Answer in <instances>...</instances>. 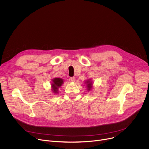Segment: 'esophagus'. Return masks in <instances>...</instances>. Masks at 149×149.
I'll return each mask as SVG.
<instances>
[{"mask_svg": "<svg viewBox=\"0 0 149 149\" xmlns=\"http://www.w3.org/2000/svg\"><path fill=\"white\" fill-rule=\"evenodd\" d=\"M69 81H70V82H75V77H70V78H69Z\"/></svg>", "mask_w": 149, "mask_h": 149, "instance_id": "esophagus-1", "label": "esophagus"}]
</instances>
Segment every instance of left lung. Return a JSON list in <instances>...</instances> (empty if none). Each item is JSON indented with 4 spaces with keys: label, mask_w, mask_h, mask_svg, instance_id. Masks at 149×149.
<instances>
[{
    "label": "left lung",
    "mask_w": 149,
    "mask_h": 149,
    "mask_svg": "<svg viewBox=\"0 0 149 149\" xmlns=\"http://www.w3.org/2000/svg\"><path fill=\"white\" fill-rule=\"evenodd\" d=\"M85 83H86V84L87 85V87L88 90L90 91L91 89L92 88V87H93V83H92V81H91V79H89L88 80H87V81L85 82Z\"/></svg>",
    "instance_id": "1"
}]
</instances>
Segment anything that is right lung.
<instances>
[{
    "label": "right lung",
    "mask_w": 149,
    "mask_h": 149,
    "mask_svg": "<svg viewBox=\"0 0 149 149\" xmlns=\"http://www.w3.org/2000/svg\"><path fill=\"white\" fill-rule=\"evenodd\" d=\"M51 86H52V91L54 93H58V88L61 87L63 83V81L62 78H55L52 80Z\"/></svg>",
    "instance_id": "add662e5"
}]
</instances>
